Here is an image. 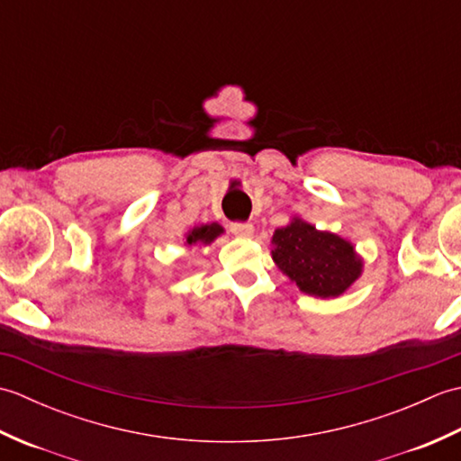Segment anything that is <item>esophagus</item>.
<instances>
[{
    "label": "esophagus",
    "mask_w": 461,
    "mask_h": 461,
    "mask_svg": "<svg viewBox=\"0 0 461 461\" xmlns=\"http://www.w3.org/2000/svg\"><path fill=\"white\" fill-rule=\"evenodd\" d=\"M230 230H231V233H236L238 238H249V236H253V225L251 223L236 221V223L230 225Z\"/></svg>",
    "instance_id": "34e87169"
}]
</instances>
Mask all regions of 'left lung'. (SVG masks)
<instances>
[{
    "mask_svg": "<svg viewBox=\"0 0 461 461\" xmlns=\"http://www.w3.org/2000/svg\"><path fill=\"white\" fill-rule=\"evenodd\" d=\"M271 258L295 285L317 299H337L362 276L355 246L332 231L293 215L271 238Z\"/></svg>",
    "mask_w": 461,
    "mask_h": 461,
    "instance_id": "8db88e82",
    "label": "left lung"
}]
</instances>
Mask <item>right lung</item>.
Segmentation results:
<instances>
[{
    "instance_id": "add662e5",
    "label": "right lung",
    "mask_w": 461,
    "mask_h": 461,
    "mask_svg": "<svg viewBox=\"0 0 461 461\" xmlns=\"http://www.w3.org/2000/svg\"><path fill=\"white\" fill-rule=\"evenodd\" d=\"M223 233V228L220 223H202L194 225V228L185 233V246H212V243L218 240Z\"/></svg>"
}]
</instances>
